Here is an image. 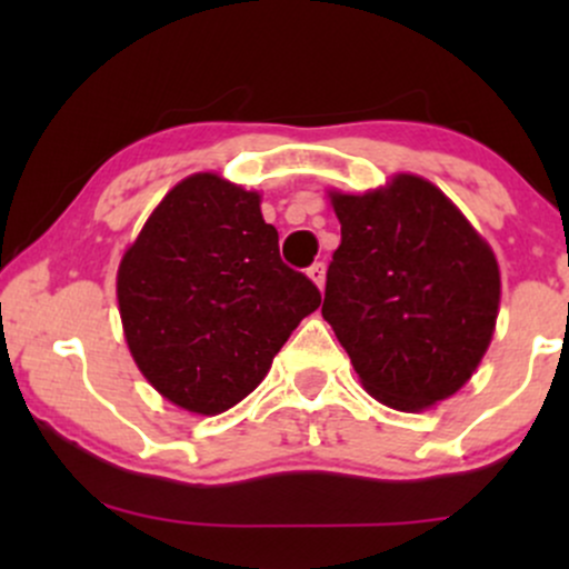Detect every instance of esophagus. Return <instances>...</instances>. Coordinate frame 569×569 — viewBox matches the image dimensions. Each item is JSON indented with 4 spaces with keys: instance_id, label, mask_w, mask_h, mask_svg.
Wrapping results in <instances>:
<instances>
[{
    "instance_id": "1",
    "label": "esophagus",
    "mask_w": 569,
    "mask_h": 569,
    "mask_svg": "<svg viewBox=\"0 0 569 569\" xmlns=\"http://www.w3.org/2000/svg\"><path fill=\"white\" fill-rule=\"evenodd\" d=\"M307 278H310L312 283L318 286V289H323V283H326V267H323V262H316L312 267H307Z\"/></svg>"
}]
</instances>
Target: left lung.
Returning a JSON list of instances; mask_svg holds the SVG:
<instances>
[{
  "label": "left lung",
  "mask_w": 569,
  "mask_h": 569,
  "mask_svg": "<svg viewBox=\"0 0 569 569\" xmlns=\"http://www.w3.org/2000/svg\"><path fill=\"white\" fill-rule=\"evenodd\" d=\"M342 243L323 318L385 407L455 396L492 342L500 270L492 248L439 187L398 173L363 194L331 192Z\"/></svg>",
  "instance_id": "8db88e82"
}]
</instances>
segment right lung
Segmentation results:
<instances>
[{"label": "right lung", "mask_w": 569, "mask_h": 569, "mask_svg": "<svg viewBox=\"0 0 569 569\" xmlns=\"http://www.w3.org/2000/svg\"><path fill=\"white\" fill-rule=\"evenodd\" d=\"M259 192L217 173L179 181L117 270L130 356L176 407L219 415L251 393L321 291L283 264Z\"/></svg>", "instance_id": "add662e5"}]
</instances>
